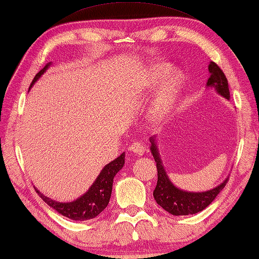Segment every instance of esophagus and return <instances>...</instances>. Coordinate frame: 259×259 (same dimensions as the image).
Segmentation results:
<instances>
[{
    "instance_id": "esophagus-1",
    "label": "esophagus",
    "mask_w": 259,
    "mask_h": 259,
    "mask_svg": "<svg viewBox=\"0 0 259 259\" xmlns=\"http://www.w3.org/2000/svg\"><path fill=\"white\" fill-rule=\"evenodd\" d=\"M128 150L131 153H133L135 156H140V155H143L144 153V146L143 143L139 142V141H135L132 144H131Z\"/></svg>"
}]
</instances>
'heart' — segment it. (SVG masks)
<instances>
[{
    "label": "heart",
    "mask_w": 259,
    "mask_h": 259,
    "mask_svg": "<svg viewBox=\"0 0 259 259\" xmlns=\"http://www.w3.org/2000/svg\"><path fill=\"white\" fill-rule=\"evenodd\" d=\"M169 68L167 66H155L150 71V86L155 88L158 84H160L164 80L165 76L168 74ZM182 83V77L179 74H174L166 79L164 86L159 93L156 104H155V112L158 115L168 112L169 109L173 106L176 97Z\"/></svg>",
    "instance_id": "b5f03b06"
}]
</instances>
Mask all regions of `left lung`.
I'll return each instance as SVG.
<instances>
[{
  "label": "left lung",
  "instance_id": "1",
  "mask_svg": "<svg viewBox=\"0 0 259 259\" xmlns=\"http://www.w3.org/2000/svg\"><path fill=\"white\" fill-rule=\"evenodd\" d=\"M210 72V77L208 78L207 85L214 86L217 92L222 97L230 99V90L228 78L224 75L223 70L221 69L216 62L210 61V65L208 67ZM151 153L157 162V171H158V181L155 191H153V197L162 209L168 211L169 214L174 216L181 215H192L205 209L215 200L222 190L228 183L229 178L226 179L223 183L220 184L215 189L208 190L206 192H187L183 190L175 188L170 183L164 169V166L161 165V160L159 158V153L157 151V147L155 141L151 138Z\"/></svg>",
  "mask_w": 259,
  "mask_h": 259
}]
</instances>
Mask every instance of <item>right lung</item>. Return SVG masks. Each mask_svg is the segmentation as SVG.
I'll return each mask as SVG.
<instances>
[{
    "mask_svg": "<svg viewBox=\"0 0 259 259\" xmlns=\"http://www.w3.org/2000/svg\"><path fill=\"white\" fill-rule=\"evenodd\" d=\"M51 63L45 65L43 69H40L36 74L30 86L35 83L36 79H38V77L48 69ZM124 164L125 153H121L115 160L104 166V168L101 170V173L95 180L92 187L89 189V191L72 202H58L45 197L38 190H36V192L39 194L43 201L47 202L50 207H52L53 209H56L58 212H60L61 215L68 217V219L74 221H86L94 219L108 206L111 197L113 178L122 168Z\"/></svg>",
    "mask_w": 259,
    "mask_h": 259,
    "instance_id": "1",
    "label": "right lung"
}]
</instances>
